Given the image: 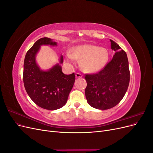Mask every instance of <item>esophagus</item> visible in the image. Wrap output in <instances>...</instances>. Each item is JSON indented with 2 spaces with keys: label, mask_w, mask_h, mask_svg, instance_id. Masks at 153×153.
<instances>
[{
  "label": "esophagus",
  "mask_w": 153,
  "mask_h": 153,
  "mask_svg": "<svg viewBox=\"0 0 153 153\" xmlns=\"http://www.w3.org/2000/svg\"><path fill=\"white\" fill-rule=\"evenodd\" d=\"M75 76L76 78H82V74L79 73H76L75 74Z\"/></svg>",
  "instance_id": "obj_1"
}]
</instances>
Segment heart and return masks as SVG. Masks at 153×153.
Segmentation results:
<instances>
[{
  "label": "heart",
  "instance_id": "b5f03b06",
  "mask_svg": "<svg viewBox=\"0 0 153 153\" xmlns=\"http://www.w3.org/2000/svg\"><path fill=\"white\" fill-rule=\"evenodd\" d=\"M82 61L83 70L87 73H96L102 69L109 59L108 51L105 48L92 45H83L74 47L68 53L66 60L73 63L74 60Z\"/></svg>",
  "mask_w": 153,
  "mask_h": 153
}]
</instances>
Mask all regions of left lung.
I'll return each instance as SVG.
<instances>
[{
    "mask_svg": "<svg viewBox=\"0 0 153 153\" xmlns=\"http://www.w3.org/2000/svg\"><path fill=\"white\" fill-rule=\"evenodd\" d=\"M113 58L105 68L96 74H87L85 90L87 103L92 107L107 110L122 100L129 83V69L126 53L110 39Z\"/></svg>",
    "mask_w": 153,
    "mask_h": 153,
    "instance_id": "left-lung-1",
    "label": "left lung"
}]
</instances>
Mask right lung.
<instances>
[{
  "instance_id": "obj_1",
  "label": "right lung",
  "mask_w": 153,
  "mask_h": 153,
  "mask_svg": "<svg viewBox=\"0 0 153 153\" xmlns=\"http://www.w3.org/2000/svg\"><path fill=\"white\" fill-rule=\"evenodd\" d=\"M41 45L57 46V43L48 38L38 39L27 52L24 63V84L30 99L40 107L54 110L61 108L67 102L69 92L75 81V73L65 75L59 64L47 71L41 70L36 63V56Z\"/></svg>"
}]
</instances>
